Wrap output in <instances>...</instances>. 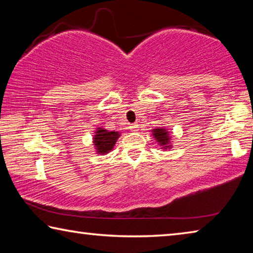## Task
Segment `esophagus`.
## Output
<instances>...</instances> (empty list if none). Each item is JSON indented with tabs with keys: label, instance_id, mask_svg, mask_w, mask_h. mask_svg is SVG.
<instances>
[{
	"label": "esophagus",
	"instance_id": "esophagus-1",
	"mask_svg": "<svg viewBox=\"0 0 253 253\" xmlns=\"http://www.w3.org/2000/svg\"><path fill=\"white\" fill-rule=\"evenodd\" d=\"M139 125L138 124H134V125H131V126H129V129L131 130V131H138V127Z\"/></svg>",
	"mask_w": 253,
	"mask_h": 253
}]
</instances>
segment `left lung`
I'll list each match as a JSON object with an SVG mask.
<instances>
[{
  "mask_svg": "<svg viewBox=\"0 0 253 253\" xmlns=\"http://www.w3.org/2000/svg\"><path fill=\"white\" fill-rule=\"evenodd\" d=\"M153 135L155 137L156 140L160 145H162V148H169L170 145H169V134L168 129H165V128H156V129H153Z\"/></svg>",
  "mask_w": 253,
  "mask_h": 253,
  "instance_id": "obj_1",
  "label": "left lung"
}]
</instances>
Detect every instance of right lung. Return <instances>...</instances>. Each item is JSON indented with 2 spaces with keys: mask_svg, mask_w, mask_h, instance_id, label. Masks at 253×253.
I'll list each match as a JSON object with an SVG mask.
<instances>
[{
  "mask_svg": "<svg viewBox=\"0 0 253 253\" xmlns=\"http://www.w3.org/2000/svg\"><path fill=\"white\" fill-rule=\"evenodd\" d=\"M95 137H93V145L97 149L98 154H107L114 148L116 140L121 134H118V131H108L102 128H97L95 131Z\"/></svg>",
  "mask_w": 253,
  "mask_h": 253,
  "instance_id": "add662e5",
  "label": "right lung"
}]
</instances>
